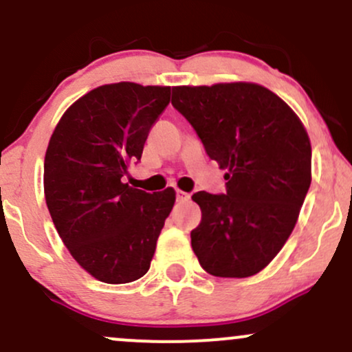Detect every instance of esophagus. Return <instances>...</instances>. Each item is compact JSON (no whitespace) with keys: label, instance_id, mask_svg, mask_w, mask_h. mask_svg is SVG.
<instances>
[{"label":"esophagus","instance_id":"1","mask_svg":"<svg viewBox=\"0 0 352 352\" xmlns=\"http://www.w3.org/2000/svg\"><path fill=\"white\" fill-rule=\"evenodd\" d=\"M188 199H189V195H188V192L176 191V201H177V203H186Z\"/></svg>","mask_w":352,"mask_h":352}]
</instances>
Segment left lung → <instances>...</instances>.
Segmentation results:
<instances>
[{
    "label": "left lung",
    "instance_id": "1",
    "mask_svg": "<svg viewBox=\"0 0 352 352\" xmlns=\"http://www.w3.org/2000/svg\"><path fill=\"white\" fill-rule=\"evenodd\" d=\"M171 104L228 169L224 195H192L203 212L192 251L218 278L258 274L293 232L309 189L306 129L281 98L252 82L177 86Z\"/></svg>",
    "mask_w": 352,
    "mask_h": 352
}]
</instances>
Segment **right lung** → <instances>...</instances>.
<instances>
[{
  "instance_id": "obj_1",
  "label": "right lung",
  "mask_w": 352,
  "mask_h": 352,
  "mask_svg": "<svg viewBox=\"0 0 352 352\" xmlns=\"http://www.w3.org/2000/svg\"><path fill=\"white\" fill-rule=\"evenodd\" d=\"M169 94V86H100L69 106L50 140L51 219L71 256L98 281L124 284L144 276L175 204L173 188L151 195L123 183Z\"/></svg>"
}]
</instances>
